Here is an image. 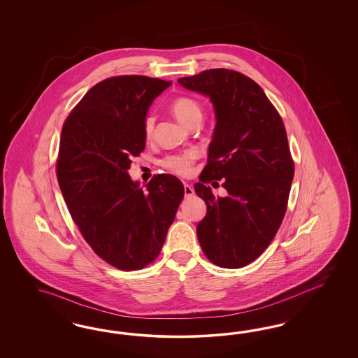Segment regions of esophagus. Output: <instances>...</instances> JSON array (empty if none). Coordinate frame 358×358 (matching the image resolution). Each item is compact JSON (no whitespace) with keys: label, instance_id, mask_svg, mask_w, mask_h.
<instances>
[{"label":"esophagus","instance_id":"34e87169","mask_svg":"<svg viewBox=\"0 0 358 358\" xmlns=\"http://www.w3.org/2000/svg\"><path fill=\"white\" fill-rule=\"evenodd\" d=\"M184 192L185 196H192V195L194 194V189H193V186L192 185L184 184Z\"/></svg>","mask_w":358,"mask_h":358}]
</instances>
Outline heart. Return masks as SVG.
<instances>
[{
    "mask_svg": "<svg viewBox=\"0 0 358 358\" xmlns=\"http://www.w3.org/2000/svg\"><path fill=\"white\" fill-rule=\"evenodd\" d=\"M171 111L173 113L176 120L187 126L192 120L202 117V110L199 103L190 97H177L171 103ZM155 127V118L153 115H147L143 123V132L145 138H150ZM196 152L193 150L169 155L164 157L162 165L166 171L180 176H189L192 173V166L196 159Z\"/></svg>",
    "mask_w": 358,
    "mask_h": 358,
    "instance_id": "1",
    "label": "heart"
}]
</instances>
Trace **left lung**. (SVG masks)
Listing matches in <instances>:
<instances>
[{"instance_id":"left-lung-1","label":"left lung","mask_w":358,"mask_h":358,"mask_svg":"<svg viewBox=\"0 0 358 358\" xmlns=\"http://www.w3.org/2000/svg\"><path fill=\"white\" fill-rule=\"evenodd\" d=\"M178 83L210 98L217 118L194 185L207 206L196 236L213 264L243 268L268 248L286 213L294 163L283 122L260 85L240 72L208 69ZM214 179L222 180L226 197L204 185Z\"/></svg>"}]
</instances>
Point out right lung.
<instances>
[{"mask_svg":"<svg viewBox=\"0 0 358 358\" xmlns=\"http://www.w3.org/2000/svg\"><path fill=\"white\" fill-rule=\"evenodd\" d=\"M172 81L110 77L92 87L65 120L56 174L71 217L92 250L120 271H138L163 248L184 198L172 174L132 181L131 157L145 148L143 123Z\"/></svg>","mask_w":358,"mask_h":358,"instance_id":"add662e5","label":"right lung"}]
</instances>
